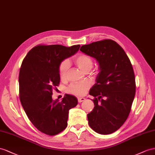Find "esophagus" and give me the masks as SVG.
<instances>
[{"label":"esophagus","mask_w":155,"mask_h":155,"mask_svg":"<svg viewBox=\"0 0 155 155\" xmlns=\"http://www.w3.org/2000/svg\"><path fill=\"white\" fill-rule=\"evenodd\" d=\"M84 100H85V98L84 97H78V103H81L82 101H84Z\"/></svg>","instance_id":"34e87169"}]
</instances>
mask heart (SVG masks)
I'll return each instance as SVG.
<instances>
[{
  "instance_id": "b5f03b06",
  "label": "heart",
  "mask_w": 155,
  "mask_h": 155,
  "mask_svg": "<svg viewBox=\"0 0 155 155\" xmlns=\"http://www.w3.org/2000/svg\"><path fill=\"white\" fill-rule=\"evenodd\" d=\"M74 62L77 67L83 72H88L93 67V59L90 55L80 54L75 56ZM69 63L68 60H64L61 62L59 67V73L60 78L63 80L67 77L69 70ZM89 88V84L87 82L74 83L71 84L68 88V92L76 96H82L85 94L86 90Z\"/></svg>"
}]
</instances>
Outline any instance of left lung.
<instances>
[{
	"mask_svg": "<svg viewBox=\"0 0 155 155\" xmlns=\"http://www.w3.org/2000/svg\"><path fill=\"white\" fill-rule=\"evenodd\" d=\"M80 50L94 58L100 66L89 94L94 107L88 114L90 128L100 134H110L126 120L136 94L134 69L122 48L110 39L83 45Z\"/></svg>",
	"mask_w": 155,
	"mask_h": 155,
	"instance_id": "1",
	"label": "left lung"
}]
</instances>
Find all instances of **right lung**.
<instances>
[{
  "label": "right lung",
  "mask_w": 155,
  "mask_h": 155,
  "mask_svg": "<svg viewBox=\"0 0 155 155\" xmlns=\"http://www.w3.org/2000/svg\"><path fill=\"white\" fill-rule=\"evenodd\" d=\"M80 45H38L25 57L19 71V99L27 117L41 132L55 136L66 128L69 110L78 104L76 97L65 94L53 100L52 91L60 81L59 67L77 53Z\"/></svg>",
  "instance_id": "obj_1"
}]
</instances>
